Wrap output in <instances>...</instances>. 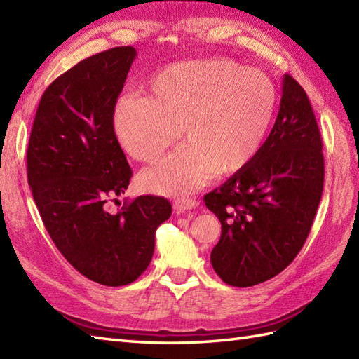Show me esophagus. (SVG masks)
Masks as SVG:
<instances>
[{
	"label": "esophagus",
	"mask_w": 359,
	"mask_h": 359,
	"mask_svg": "<svg viewBox=\"0 0 359 359\" xmlns=\"http://www.w3.org/2000/svg\"><path fill=\"white\" fill-rule=\"evenodd\" d=\"M199 202L196 199H177L174 202V210L177 212H184L187 210H194Z\"/></svg>",
	"instance_id": "34e87169"
}]
</instances>
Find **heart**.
Listing matches in <instances>:
<instances>
[{
	"label": "heart",
	"mask_w": 359,
	"mask_h": 359,
	"mask_svg": "<svg viewBox=\"0 0 359 359\" xmlns=\"http://www.w3.org/2000/svg\"><path fill=\"white\" fill-rule=\"evenodd\" d=\"M279 95L270 77L230 58L182 62L157 72L147 97L123 95L111 123L134 160L157 163L177 140L187 144L140 175L148 193L185 196L211 174L231 175L257 157L269 139Z\"/></svg>",
	"instance_id": "obj_1"
}]
</instances>
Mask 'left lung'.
<instances>
[{
	"instance_id": "1",
	"label": "left lung",
	"mask_w": 359,
	"mask_h": 359,
	"mask_svg": "<svg viewBox=\"0 0 359 359\" xmlns=\"http://www.w3.org/2000/svg\"><path fill=\"white\" fill-rule=\"evenodd\" d=\"M276 121L262 151L205 194L222 225L211 265L225 284L253 287L293 262L324 188L323 139L306 90L284 75Z\"/></svg>"
}]
</instances>
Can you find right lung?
Listing matches in <instances>:
<instances>
[{
  "mask_svg": "<svg viewBox=\"0 0 359 359\" xmlns=\"http://www.w3.org/2000/svg\"><path fill=\"white\" fill-rule=\"evenodd\" d=\"M135 55L131 46L112 48L53 80L27 147V182L50 239L75 270L108 287L131 284L147 270L156 230L172 211L157 196L106 210L133 177L111 116Z\"/></svg>",
  "mask_w": 359,
  "mask_h": 359,
  "instance_id": "1",
  "label": "right lung"
}]
</instances>
